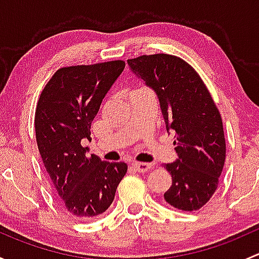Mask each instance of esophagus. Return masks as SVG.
I'll use <instances>...</instances> for the list:
<instances>
[{"instance_id":"34e87169","label":"esophagus","mask_w":259,"mask_h":259,"mask_svg":"<svg viewBox=\"0 0 259 259\" xmlns=\"http://www.w3.org/2000/svg\"><path fill=\"white\" fill-rule=\"evenodd\" d=\"M132 168H134L135 170L139 171V173H143V171H148L149 169L151 168V164L149 163H133Z\"/></svg>"}]
</instances>
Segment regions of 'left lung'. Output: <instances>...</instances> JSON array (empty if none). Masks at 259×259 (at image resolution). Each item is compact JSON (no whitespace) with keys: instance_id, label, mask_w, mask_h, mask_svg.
Listing matches in <instances>:
<instances>
[{"instance_id":"obj_1","label":"left lung","mask_w":259,"mask_h":259,"mask_svg":"<svg viewBox=\"0 0 259 259\" xmlns=\"http://www.w3.org/2000/svg\"><path fill=\"white\" fill-rule=\"evenodd\" d=\"M127 65L155 91L166 130L176 132L179 158L164 164L171 176L164 199L180 210L200 209L215 193L226 160L223 121L209 90L192 65L174 55H143Z\"/></svg>"}]
</instances>
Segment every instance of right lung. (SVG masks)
I'll list each match as a JSON object with an SVG mask.
<instances>
[{"mask_svg": "<svg viewBox=\"0 0 259 259\" xmlns=\"http://www.w3.org/2000/svg\"><path fill=\"white\" fill-rule=\"evenodd\" d=\"M125 61L75 65L57 70L44 88L35 111L38 151L64 209L79 219L100 215L113 203L125 163L85 155L81 140Z\"/></svg>", "mask_w": 259, "mask_h": 259, "instance_id": "right-lung-1", "label": "right lung"}]
</instances>
